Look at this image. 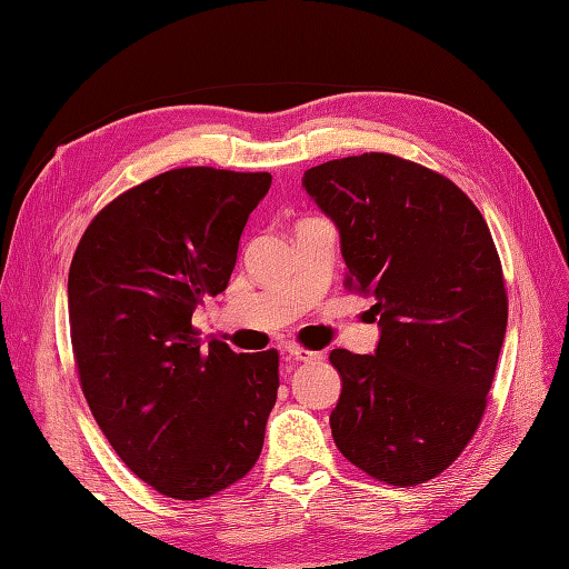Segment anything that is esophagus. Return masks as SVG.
<instances>
[{"label": "esophagus", "instance_id": "1", "mask_svg": "<svg viewBox=\"0 0 569 569\" xmlns=\"http://www.w3.org/2000/svg\"><path fill=\"white\" fill-rule=\"evenodd\" d=\"M286 352H288V357H293L296 361H318L320 359V352H310V349H306V347H298V345H288L286 347Z\"/></svg>", "mask_w": 569, "mask_h": 569}]
</instances>
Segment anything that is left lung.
Returning a JSON list of instances; mask_svg holds the SVG:
<instances>
[{
  "instance_id": "8db88e82",
  "label": "left lung",
  "mask_w": 569,
  "mask_h": 569,
  "mask_svg": "<svg viewBox=\"0 0 569 569\" xmlns=\"http://www.w3.org/2000/svg\"><path fill=\"white\" fill-rule=\"evenodd\" d=\"M303 188L381 330L373 355L330 352L335 445L373 479L422 485L477 432L497 371L509 300L489 227L452 180L391 153L308 168Z\"/></svg>"
}]
</instances>
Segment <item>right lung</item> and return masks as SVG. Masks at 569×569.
<instances>
[{"label": "right lung", "mask_w": 569, "mask_h": 569, "mask_svg": "<svg viewBox=\"0 0 569 569\" xmlns=\"http://www.w3.org/2000/svg\"><path fill=\"white\" fill-rule=\"evenodd\" d=\"M271 173L176 168L84 229L68 273L82 393L122 462L156 491L208 499L257 465L278 352L202 347L192 312L222 293Z\"/></svg>", "instance_id": "add662e5"}]
</instances>
